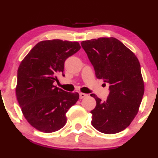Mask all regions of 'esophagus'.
<instances>
[{"label": "esophagus", "instance_id": "1", "mask_svg": "<svg viewBox=\"0 0 158 158\" xmlns=\"http://www.w3.org/2000/svg\"><path fill=\"white\" fill-rule=\"evenodd\" d=\"M87 96H88V95H87L86 94H84V93H80V94H79V98H80V99H83V98L86 97Z\"/></svg>", "mask_w": 158, "mask_h": 158}]
</instances>
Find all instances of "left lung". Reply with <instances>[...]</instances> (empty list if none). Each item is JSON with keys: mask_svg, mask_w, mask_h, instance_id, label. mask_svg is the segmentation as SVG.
<instances>
[{"mask_svg": "<svg viewBox=\"0 0 158 158\" xmlns=\"http://www.w3.org/2000/svg\"><path fill=\"white\" fill-rule=\"evenodd\" d=\"M81 47L93 65L96 77L109 86V95L90 111L92 126L108 135L123 131L138 112L144 94L140 64L135 54L115 38L83 41Z\"/></svg>", "mask_w": 158, "mask_h": 158, "instance_id": "left-lung-1", "label": "left lung"}]
</instances>
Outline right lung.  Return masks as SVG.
I'll return each instance as SVG.
<instances>
[{
	"instance_id": "1",
	"label": "right lung",
	"mask_w": 158,
	"mask_h": 158,
	"mask_svg": "<svg viewBox=\"0 0 158 158\" xmlns=\"http://www.w3.org/2000/svg\"><path fill=\"white\" fill-rule=\"evenodd\" d=\"M77 41L59 39L38 43L19 65L16 97L27 122L44 133L61 129L66 113L79 95L57 88V77L64 73V61L80 50Z\"/></svg>"
}]
</instances>
